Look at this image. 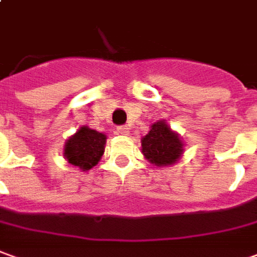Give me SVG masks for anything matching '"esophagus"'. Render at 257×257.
Returning a JSON list of instances; mask_svg holds the SVG:
<instances>
[{
  "label": "esophagus",
  "instance_id": "34e87169",
  "mask_svg": "<svg viewBox=\"0 0 257 257\" xmlns=\"http://www.w3.org/2000/svg\"><path fill=\"white\" fill-rule=\"evenodd\" d=\"M116 134H119V135H128L129 128H126V126L121 125V126H118V128H116Z\"/></svg>",
  "mask_w": 257,
  "mask_h": 257
}]
</instances>
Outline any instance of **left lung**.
Segmentation results:
<instances>
[{
  "label": "left lung",
  "mask_w": 257,
  "mask_h": 257,
  "mask_svg": "<svg viewBox=\"0 0 257 257\" xmlns=\"http://www.w3.org/2000/svg\"><path fill=\"white\" fill-rule=\"evenodd\" d=\"M142 152L153 165H173L183 152V143L166 122L160 121L153 123L149 134L142 139Z\"/></svg>",
  "instance_id": "obj_1"
}]
</instances>
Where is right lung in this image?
Segmentation results:
<instances>
[{"mask_svg": "<svg viewBox=\"0 0 257 257\" xmlns=\"http://www.w3.org/2000/svg\"><path fill=\"white\" fill-rule=\"evenodd\" d=\"M106 136L94 129L81 126L64 146V158L81 170H88L99 162L104 153Z\"/></svg>", "mask_w": 257, "mask_h": 257, "instance_id": "1", "label": "right lung"}]
</instances>
